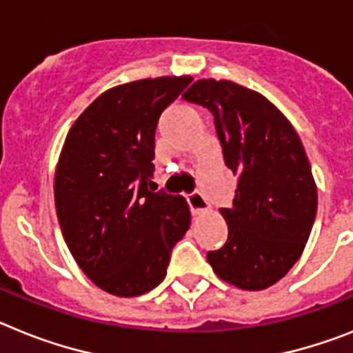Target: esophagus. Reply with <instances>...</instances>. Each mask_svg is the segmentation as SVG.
<instances>
[{
	"label": "esophagus",
	"instance_id": "esophagus-1",
	"mask_svg": "<svg viewBox=\"0 0 353 353\" xmlns=\"http://www.w3.org/2000/svg\"><path fill=\"white\" fill-rule=\"evenodd\" d=\"M188 204H190V210H192V213H195V214H201V213H204V211L210 210V204H208V201L202 197L199 192H194V194L188 195Z\"/></svg>",
	"mask_w": 353,
	"mask_h": 353
}]
</instances>
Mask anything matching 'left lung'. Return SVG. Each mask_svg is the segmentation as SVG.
I'll return each mask as SVG.
<instances>
[{"instance_id":"8db88e82","label":"left lung","mask_w":353,"mask_h":353,"mask_svg":"<svg viewBox=\"0 0 353 353\" xmlns=\"http://www.w3.org/2000/svg\"><path fill=\"white\" fill-rule=\"evenodd\" d=\"M183 99L213 113L223 161L238 176L232 206L220 210L228 241L208 263L240 290L274 286L300 259L316 216L304 145L275 104L234 81L199 79Z\"/></svg>"}]
</instances>
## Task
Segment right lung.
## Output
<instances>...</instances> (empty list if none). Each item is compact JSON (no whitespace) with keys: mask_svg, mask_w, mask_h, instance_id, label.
Masks as SVG:
<instances>
[{"mask_svg":"<svg viewBox=\"0 0 353 353\" xmlns=\"http://www.w3.org/2000/svg\"><path fill=\"white\" fill-rule=\"evenodd\" d=\"M190 81L163 76L110 88L63 142L54 172L60 229L79 268L110 295L128 299L158 286L190 229L185 199L149 190L158 119Z\"/></svg>","mask_w":353,"mask_h":353,"instance_id":"1","label":"right lung"}]
</instances>
